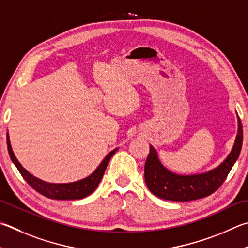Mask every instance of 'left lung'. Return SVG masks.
Wrapping results in <instances>:
<instances>
[{"label": "left lung", "instance_id": "1", "mask_svg": "<svg viewBox=\"0 0 248 248\" xmlns=\"http://www.w3.org/2000/svg\"><path fill=\"white\" fill-rule=\"evenodd\" d=\"M237 136L230 155L219 167L206 173L180 175L170 172L160 164L155 148L151 145L144 167V177L148 190L157 197L174 202L199 200L217 191L226 181L240 155L243 144V127L240 117H237Z\"/></svg>", "mask_w": 248, "mask_h": 248}]
</instances>
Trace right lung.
<instances>
[{
	"mask_svg": "<svg viewBox=\"0 0 248 248\" xmlns=\"http://www.w3.org/2000/svg\"><path fill=\"white\" fill-rule=\"evenodd\" d=\"M6 140L11 159L13 163L15 164L18 171H19L20 174L22 175V178L26 180V182L28 183L31 187L34 188V190L40 193V194H42L52 200H81L91 194V193L97 187L98 183L101 182L103 174L105 172V169L109 163L111 156L115 154L117 150H118V148H116V150L111 151L109 154L105 157L104 160L102 161L101 165L96 168V170L85 179L80 180V181L77 182L56 184L44 182L42 180L33 177L32 174H30L28 171L19 164V161L17 160L14 153H13L8 133Z\"/></svg>",
	"mask_w": 248,
	"mask_h": 248,
	"instance_id": "1",
	"label": "right lung"
}]
</instances>
